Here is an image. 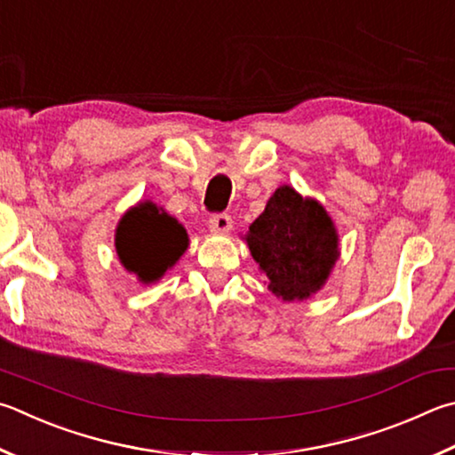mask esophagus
I'll return each instance as SVG.
<instances>
[{
	"label": "esophagus",
	"mask_w": 455,
	"mask_h": 455,
	"mask_svg": "<svg viewBox=\"0 0 455 455\" xmlns=\"http://www.w3.org/2000/svg\"><path fill=\"white\" fill-rule=\"evenodd\" d=\"M209 228L212 230V233H228V230L233 228V219H230L227 212L212 214L209 220Z\"/></svg>",
	"instance_id": "1"
}]
</instances>
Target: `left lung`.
<instances>
[{
	"label": "left lung",
	"instance_id": "1",
	"mask_svg": "<svg viewBox=\"0 0 455 455\" xmlns=\"http://www.w3.org/2000/svg\"><path fill=\"white\" fill-rule=\"evenodd\" d=\"M244 238L272 294L288 302L318 292L340 254L324 206L288 185L276 188Z\"/></svg>",
	"mask_w": 455,
	"mask_h": 455
}]
</instances>
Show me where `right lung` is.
Here are the masks:
<instances>
[{
	"label": "right lung",
	"mask_w": 455,
	"mask_h": 455,
	"mask_svg": "<svg viewBox=\"0 0 455 455\" xmlns=\"http://www.w3.org/2000/svg\"><path fill=\"white\" fill-rule=\"evenodd\" d=\"M187 246L185 227L151 201L139 203L123 214L115 235L121 264L145 284L159 280Z\"/></svg>",
	"instance_id": "obj_1"
}]
</instances>
